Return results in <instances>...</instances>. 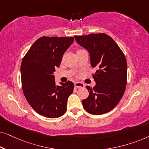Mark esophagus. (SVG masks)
I'll return each instance as SVG.
<instances>
[{"instance_id": "esophagus-1", "label": "esophagus", "mask_w": 149, "mask_h": 149, "mask_svg": "<svg viewBox=\"0 0 149 149\" xmlns=\"http://www.w3.org/2000/svg\"><path fill=\"white\" fill-rule=\"evenodd\" d=\"M74 86L77 87V88H81V87H84V84L81 82H75L74 83Z\"/></svg>"}]
</instances>
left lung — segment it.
<instances>
[{
  "mask_svg": "<svg viewBox=\"0 0 149 149\" xmlns=\"http://www.w3.org/2000/svg\"><path fill=\"white\" fill-rule=\"evenodd\" d=\"M77 43L90 56L91 66L97 67L93 87L87 86L88 97L83 100L85 111L102 115L113 110L123 96L127 84V61L113 38L104 33L74 36Z\"/></svg>",
  "mask_w": 149,
  "mask_h": 149,
  "instance_id": "8db88e82",
  "label": "left lung"
}]
</instances>
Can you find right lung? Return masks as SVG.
<instances>
[{
    "mask_svg": "<svg viewBox=\"0 0 149 149\" xmlns=\"http://www.w3.org/2000/svg\"><path fill=\"white\" fill-rule=\"evenodd\" d=\"M73 41V37L42 36L34 42L22 60L24 94L32 109L43 117L58 118L66 111L74 83L68 81L56 85L53 74Z\"/></svg>",
    "mask_w": 149,
    "mask_h": 149,
    "instance_id": "1",
    "label": "right lung"
}]
</instances>
